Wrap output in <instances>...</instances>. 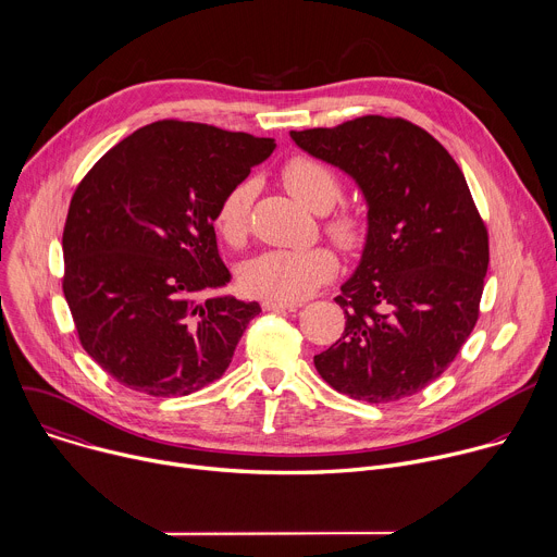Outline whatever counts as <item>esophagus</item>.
<instances>
[{
	"label": "esophagus",
	"mask_w": 557,
	"mask_h": 557,
	"mask_svg": "<svg viewBox=\"0 0 557 557\" xmlns=\"http://www.w3.org/2000/svg\"><path fill=\"white\" fill-rule=\"evenodd\" d=\"M299 304H288V301H275V299H264L262 308L264 310H295Z\"/></svg>",
	"instance_id": "34e87169"
}]
</instances>
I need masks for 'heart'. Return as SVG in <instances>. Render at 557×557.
<instances>
[{
  "instance_id": "heart-1",
  "label": "heart",
  "mask_w": 557,
  "mask_h": 557,
  "mask_svg": "<svg viewBox=\"0 0 557 557\" xmlns=\"http://www.w3.org/2000/svg\"><path fill=\"white\" fill-rule=\"evenodd\" d=\"M282 181L290 196L314 213H326L342 198L337 174L314 158L295 156L284 165ZM253 185L237 183L226 191L218 211L215 226L231 245H240L249 231V209ZM329 231L342 247H357L363 237V222L357 213H339L329 222ZM337 260L329 249H269L251 258L240 273L243 288L256 297L297 304L333 277Z\"/></svg>"
}]
</instances>
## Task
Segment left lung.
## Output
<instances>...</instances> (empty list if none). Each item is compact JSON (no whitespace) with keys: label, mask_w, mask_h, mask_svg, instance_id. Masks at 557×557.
Listing matches in <instances>:
<instances>
[{"label":"left lung","mask_w":557,"mask_h":557,"mask_svg":"<svg viewBox=\"0 0 557 557\" xmlns=\"http://www.w3.org/2000/svg\"><path fill=\"white\" fill-rule=\"evenodd\" d=\"M290 138L344 172L366 205L361 258L335 299L346 329L314 368L350 399H406L447 370L479 320L490 243L467 181L404 119L361 116Z\"/></svg>","instance_id":"1"}]
</instances>
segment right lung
Listing matches in <instances>:
<instances>
[{
  "mask_svg": "<svg viewBox=\"0 0 557 557\" xmlns=\"http://www.w3.org/2000/svg\"><path fill=\"white\" fill-rule=\"evenodd\" d=\"M273 149V138L158 121L114 145L76 187L63 295L86 352L125 387L170 399L228 368L262 308L200 299L231 282L215 211Z\"/></svg>",
  "mask_w": 557,
  "mask_h": 557,
  "instance_id": "1",
  "label": "right lung"
}]
</instances>
